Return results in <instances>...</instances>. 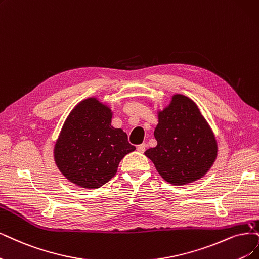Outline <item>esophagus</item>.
I'll return each mask as SVG.
<instances>
[{
  "mask_svg": "<svg viewBox=\"0 0 259 259\" xmlns=\"http://www.w3.org/2000/svg\"><path fill=\"white\" fill-rule=\"evenodd\" d=\"M137 149H138L139 152H144V151L146 150V144H145V143H143V144H141V145L138 146Z\"/></svg>",
  "mask_w": 259,
  "mask_h": 259,
  "instance_id": "esophagus-1",
  "label": "esophagus"
}]
</instances>
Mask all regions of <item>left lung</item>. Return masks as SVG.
Instances as JSON below:
<instances>
[{"label": "left lung", "instance_id": "1", "mask_svg": "<svg viewBox=\"0 0 259 259\" xmlns=\"http://www.w3.org/2000/svg\"><path fill=\"white\" fill-rule=\"evenodd\" d=\"M157 114V146L147 149L145 156L168 184L186 186L203 178L217 159L218 143L197 104L174 94Z\"/></svg>", "mask_w": 259, "mask_h": 259}]
</instances>
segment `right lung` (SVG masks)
I'll list each match as a JSON object with an SVG mask.
<instances>
[{
	"label": "right lung",
	"mask_w": 259,
	"mask_h": 259,
	"mask_svg": "<svg viewBox=\"0 0 259 259\" xmlns=\"http://www.w3.org/2000/svg\"><path fill=\"white\" fill-rule=\"evenodd\" d=\"M113 110L97 97L81 100L71 110L55 141V165L69 183L98 189L117 173L121 159L136 147L127 133L114 128Z\"/></svg>",
	"instance_id": "obj_1"
}]
</instances>
